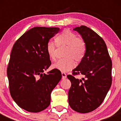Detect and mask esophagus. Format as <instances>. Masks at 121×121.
<instances>
[{
	"mask_svg": "<svg viewBox=\"0 0 121 121\" xmlns=\"http://www.w3.org/2000/svg\"><path fill=\"white\" fill-rule=\"evenodd\" d=\"M61 75H62V79L66 78V73H64V72H62Z\"/></svg>",
	"mask_w": 121,
	"mask_h": 121,
	"instance_id": "esophagus-1",
	"label": "esophagus"
}]
</instances>
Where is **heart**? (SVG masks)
I'll return each instance as SVG.
<instances>
[{
	"instance_id": "b5f03b06",
	"label": "heart",
	"mask_w": 121,
	"mask_h": 121,
	"mask_svg": "<svg viewBox=\"0 0 121 121\" xmlns=\"http://www.w3.org/2000/svg\"><path fill=\"white\" fill-rule=\"evenodd\" d=\"M57 47H65L64 58L60 59L53 65V68L63 72L72 70L76 66V61L80 63L85 56L86 45L81 37H77L74 32L69 30H64L55 38ZM46 51L51 60L56 59V47L51 42L47 43Z\"/></svg>"
}]
</instances>
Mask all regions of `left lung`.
Masks as SVG:
<instances>
[{
	"label": "left lung",
	"mask_w": 121,
	"mask_h": 121,
	"mask_svg": "<svg viewBox=\"0 0 121 121\" xmlns=\"http://www.w3.org/2000/svg\"><path fill=\"white\" fill-rule=\"evenodd\" d=\"M86 45L84 59L72 75H68L71 82L68 92L69 106L76 112L87 113L101 105L112 82V62L104 40L96 32L85 26L75 28ZM83 75L82 79L74 77Z\"/></svg>",
	"instance_id": "left-lung-1"
}]
</instances>
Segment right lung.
I'll use <instances>...</instances> for the list:
<instances>
[{"instance_id": "obj_1", "label": "right lung", "mask_w": 121, "mask_h": 121, "mask_svg": "<svg viewBox=\"0 0 121 121\" xmlns=\"http://www.w3.org/2000/svg\"><path fill=\"white\" fill-rule=\"evenodd\" d=\"M59 30L56 27L32 28L12 48L7 70L9 92L18 106L29 112H40L49 106L51 92L61 79L56 69L44 73L51 65L46 45Z\"/></svg>"}]
</instances>
